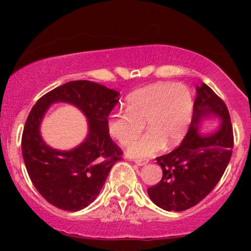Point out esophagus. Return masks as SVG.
Masks as SVG:
<instances>
[{
	"instance_id": "34e87169",
	"label": "esophagus",
	"mask_w": 251,
	"mask_h": 251,
	"mask_svg": "<svg viewBox=\"0 0 251 251\" xmlns=\"http://www.w3.org/2000/svg\"><path fill=\"white\" fill-rule=\"evenodd\" d=\"M134 163L139 166H144L149 163V160L148 159H135Z\"/></svg>"
}]
</instances>
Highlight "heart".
Masks as SVG:
<instances>
[{
  "instance_id": "b5f03b06",
  "label": "heart",
  "mask_w": 251,
  "mask_h": 251,
  "mask_svg": "<svg viewBox=\"0 0 251 251\" xmlns=\"http://www.w3.org/2000/svg\"><path fill=\"white\" fill-rule=\"evenodd\" d=\"M194 100L183 83L158 82L133 92L126 111L114 112L107 119V131L120 145L131 144L145 127L149 132L129 146L127 153L148 158L175 146L183 139L192 117Z\"/></svg>"
}]
</instances>
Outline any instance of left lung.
Listing matches in <instances>:
<instances>
[{"mask_svg":"<svg viewBox=\"0 0 251 251\" xmlns=\"http://www.w3.org/2000/svg\"><path fill=\"white\" fill-rule=\"evenodd\" d=\"M222 118L215 134L198 133L203 117ZM234 149V132L226 102L205 83L197 87L191 125L183 142L168 154L155 158L163 178L148 189L157 206L168 211H184L200 203L214 190L226 171Z\"/></svg>","mask_w":251,"mask_h":251,"instance_id":"left-lung-1","label":"left lung"}]
</instances>
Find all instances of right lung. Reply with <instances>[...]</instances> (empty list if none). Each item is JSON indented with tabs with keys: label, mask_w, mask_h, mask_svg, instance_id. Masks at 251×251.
<instances>
[{
	"label": "right lung",
	"mask_w": 251,
	"mask_h": 251,
	"mask_svg": "<svg viewBox=\"0 0 251 251\" xmlns=\"http://www.w3.org/2000/svg\"><path fill=\"white\" fill-rule=\"evenodd\" d=\"M118 92L100 83L77 80L51 89L37 100L25 120L22 155L31 183L48 203L66 211H79L99 195L112 166L123 151L109 137L107 119L118 103ZM71 102L89 118V137L72 151L47 147L39 123L50 103Z\"/></svg>",
	"instance_id": "add662e5"
}]
</instances>
